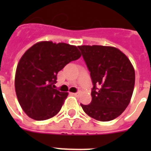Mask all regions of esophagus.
Here are the masks:
<instances>
[{
    "instance_id": "1",
    "label": "esophagus",
    "mask_w": 151,
    "mask_h": 151,
    "mask_svg": "<svg viewBox=\"0 0 151 151\" xmlns=\"http://www.w3.org/2000/svg\"><path fill=\"white\" fill-rule=\"evenodd\" d=\"M72 95H73V96H78V95H79V93L78 92H75V93H71Z\"/></svg>"
}]
</instances>
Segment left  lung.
<instances>
[{"instance_id": "obj_1", "label": "left lung", "mask_w": 151, "mask_h": 151, "mask_svg": "<svg viewBox=\"0 0 151 151\" xmlns=\"http://www.w3.org/2000/svg\"><path fill=\"white\" fill-rule=\"evenodd\" d=\"M90 72L93 88L92 102L81 103L89 117L109 122L124 112L135 85V70L122 52L110 46H78Z\"/></svg>"}]
</instances>
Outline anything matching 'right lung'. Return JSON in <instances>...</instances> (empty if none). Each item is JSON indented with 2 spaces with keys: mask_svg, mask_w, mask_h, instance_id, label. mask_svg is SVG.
I'll return each instance as SVG.
<instances>
[{
  "mask_svg": "<svg viewBox=\"0 0 151 151\" xmlns=\"http://www.w3.org/2000/svg\"><path fill=\"white\" fill-rule=\"evenodd\" d=\"M81 55L76 46L52 41L38 42L25 52L16 68L15 88L27 116L44 121L59 112L68 93L55 88L57 73Z\"/></svg>",
  "mask_w": 151,
  "mask_h": 151,
  "instance_id": "1",
  "label": "right lung"
}]
</instances>
